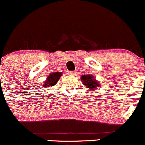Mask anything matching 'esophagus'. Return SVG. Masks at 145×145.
I'll list each match as a JSON object with an SVG mask.
<instances>
[{
	"label": "esophagus",
	"mask_w": 145,
	"mask_h": 145,
	"mask_svg": "<svg viewBox=\"0 0 145 145\" xmlns=\"http://www.w3.org/2000/svg\"><path fill=\"white\" fill-rule=\"evenodd\" d=\"M68 74H69V75H72V76H75V74H76V72H68Z\"/></svg>",
	"instance_id": "esophagus-1"
}]
</instances>
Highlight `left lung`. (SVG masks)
Returning <instances> with one entry per match:
<instances>
[{
  "instance_id": "obj_1",
  "label": "left lung",
  "mask_w": 145,
  "mask_h": 145,
  "mask_svg": "<svg viewBox=\"0 0 145 145\" xmlns=\"http://www.w3.org/2000/svg\"><path fill=\"white\" fill-rule=\"evenodd\" d=\"M80 78L84 87H87V89L90 90V91H94L101 87L99 82L91 74H84L82 75Z\"/></svg>"
}]
</instances>
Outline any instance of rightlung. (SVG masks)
Instances as JSON below:
<instances>
[{"instance_id":"1","label":"right lung","mask_w":145,"mask_h":145,"mask_svg":"<svg viewBox=\"0 0 145 145\" xmlns=\"http://www.w3.org/2000/svg\"><path fill=\"white\" fill-rule=\"evenodd\" d=\"M62 73L59 72H54L51 73L48 76V77L46 78V80L45 81L44 84L42 86L45 87V88L46 87H51L55 85L57 82H58V80L60 79V77L62 75Z\"/></svg>"}]
</instances>
